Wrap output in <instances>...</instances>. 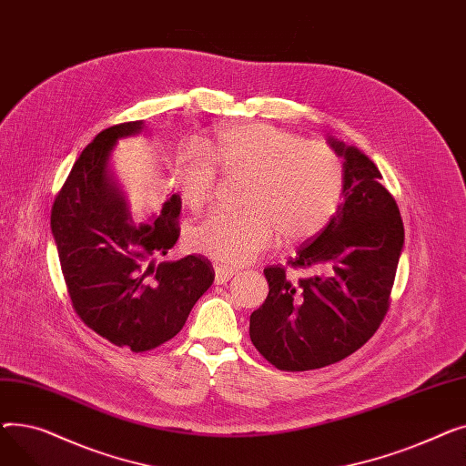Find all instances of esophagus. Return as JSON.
Segmentation results:
<instances>
[{
    "instance_id": "esophagus-1",
    "label": "esophagus",
    "mask_w": 466,
    "mask_h": 466,
    "mask_svg": "<svg viewBox=\"0 0 466 466\" xmlns=\"http://www.w3.org/2000/svg\"><path fill=\"white\" fill-rule=\"evenodd\" d=\"M232 276H236V268L215 264V281L217 283H227L228 279H232Z\"/></svg>"
}]
</instances>
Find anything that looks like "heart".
<instances>
[{"label":"heart","instance_id":"1","mask_svg":"<svg viewBox=\"0 0 466 466\" xmlns=\"http://www.w3.org/2000/svg\"><path fill=\"white\" fill-rule=\"evenodd\" d=\"M204 153L177 155L176 183L181 200L200 211L215 198L218 171L248 176L243 211L218 209L188 230L192 251L227 264H246L287 241L319 234L336 215L346 192V166L325 143L249 122L218 128Z\"/></svg>","mask_w":466,"mask_h":466}]
</instances>
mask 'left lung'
<instances>
[{
  "label": "left lung",
  "instance_id": "left-lung-1",
  "mask_svg": "<svg viewBox=\"0 0 466 466\" xmlns=\"http://www.w3.org/2000/svg\"><path fill=\"white\" fill-rule=\"evenodd\" d=\"M344 157L346 192L330 223L306 241L289 267L324 274L292 280L286 266H268L270 292L251 313L257 351L285 372L323 369L350 357L385 319L404 243L399 206L376 164L355 147L330 139Z\"/></svg>",
  "mask_w": 466,
  "mask_h": 466
}]
</instances>
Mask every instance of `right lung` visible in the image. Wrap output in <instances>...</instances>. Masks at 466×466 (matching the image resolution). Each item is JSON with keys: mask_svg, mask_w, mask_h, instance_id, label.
<instances>
[{"mask_svg": "<svg viewBox=\"0 0 466 466\" xmlns=\"http://www.w3.org/2000/svg\"><path fill=\"white\" fill-rule=\"evenodd\" d=\"M141 120L109 127L85 147L58 190L51 228L73 311L96 334L134 353L174 338L215 272L202 255L157 262L179 238L181 196L171 194L155 223L134 227L106 162L118 137Z\"/></svg>", "mask_w": 466, "mask_h": 466, "instance_id": "right-lung-1", "label": "right lung"}]
</instances>
